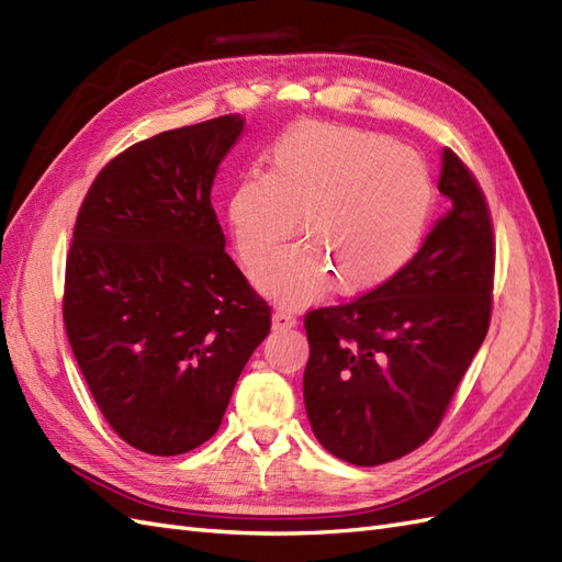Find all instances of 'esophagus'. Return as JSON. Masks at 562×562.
<instances>
[{"mask_svg":"<svg viewBox=\"0 0 562 562\" xmlns=\"http://www.w3.org/2000/svg\"><path fill=\"white\" fill-rule=\"evenodd\" d=\"M294 325H296V318L290 311L278 308L276 313H272V327L276 329H292Z\"/></svg>","mask_w":562,"mask_h":562,"instance_id":"34e87169","label":"esophagus"}]
</instances>
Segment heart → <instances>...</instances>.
Returning a JSON list of instances; mask_svg holds the SVG:
<instances>
[{"mask_svg":"<svg viewBox=\"0 0 562 562\" xmlns=\"http://www.w3.org/2000/svg\"><path fill=\"white\" fill-rule=\"evenodd\" d=\"M435 206L425 158L380 133L304 123L268 151V172L249 170L225 201L235 249L256 266L292 237L306 241L254 270L263 294L290 306L368 294L394 280L413 256Z\"/></svg>","mask_w":562,"mask_h":562,"instance_id":"b5f03b06","label":"heart"}]
</instances>
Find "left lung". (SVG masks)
<instances>
[{"label":"left lung","instance_id":"left-lung-1","mask_svg":"<svg viewBox=\"0 0 562 562\" xmlns=\"http://www.w3.org/2000/svg\"><path fill=\"white\" fill-rule=\"evenodd\" d=\"M439 192L451 209L394 280L306 315L308 423L329 453L353 465L390 463L425 443L486 337L492 221L451 149L441 151Z\"/></svg>","mask_w":562,"mask_h":562}]
</instances>
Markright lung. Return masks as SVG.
Instances as JSON below:
<instances>
[{
	"label": "right lung",
	"instance_id": "obj_1",
	"mask_svg": "<svg viewBox=\"0 0 562 562\" xmlns=\"http://www.w3.org/2000/svg\"><path fill=\"white\" fill-rule=\"evenodd\" d=\"M239 113L133 144L99 172L66 261L64 323L116 435L178 456L221 427L270 333V308L225 254L211 187Z\"/></svg>",
	"mask_w": 562,
	"mask_h": 562
}]
</instances>
